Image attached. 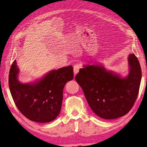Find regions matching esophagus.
<instances>
[{
  "instance_id": "34e87169",
  "label": "esophagus",
  "mask_w": 147,
  "mask_h": 147,
  "mask_svg": "<svg viewBox=\"0 0 147 147\" xmlns=\"http://www.w3.org/2000/svg\"><path fill=\"white\" fill-rule=\"evenodd\" d=\"M80 67V65L79 64H76L74 65V73L75 75L79 72Z\"/></svg>"
}]
</instances>
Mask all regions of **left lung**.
Wrapping results in <instances>:
<instances>
[{"mask_svg":"<svg viewBox=\"0 0 147 147\" xmlns=\"http://www.w3.org/2000/svg\"><path fill=\"white\" fill-rule=\"evenodd\" d=\"M129 72L122 78L101 65H88L80 69L75 80L82 87L94 113L104 119H113L127 114L139 93L142 69L134 54L128 57Z\"/></svg>","mask_w":147,"mask_h":147,"instance_id":"left-lung-1","label":"left lung"}]
</instances>
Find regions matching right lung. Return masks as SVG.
I'll return each mask as SVG.
<instances>
[{"label": "right lung", "instance_id": "add662e5", "mask_svg": "<svg viewBox=\"0 0 147 147\" xmlns=\"http://www.w3.org/2000/svg\"><path fill=\"white\" fill-rule=\"evenodd\" d=\"M19 69L14 60L9 75V86L18 110L28 119L37 123H49L60 113L63 90L73 79L72 65L53 70L36 82L21 83L18 80Z\"/></svg>", "mask_w": 147, "mask_h": 147}]
</instances>
